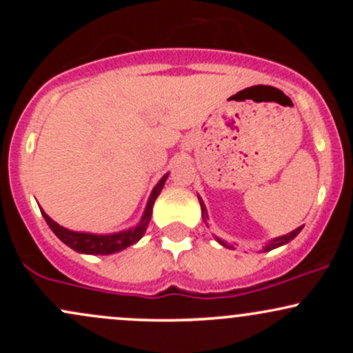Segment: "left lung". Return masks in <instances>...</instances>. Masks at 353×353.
<instances>
[{
    "label": "left lung",
    "mask_w": 353,
    "mask_h": 353,
    "mask_svg": "<svg viewBox=\"0 0 353 353\" xmlns=\"http://www.w3.org/2000/svg\"><path fill=\"white\" fill-rule=\"evenodd\" d=\"M197 199H199V204H201V210H202V219H204V222H205V224H208V219H209V216H208V209H205V204H204V201H202L199 196H197ZM302 229H303V225H301V228H297V229H294L292 232L285 234V236H281V237L270 239V241L267 242V244L264 245V249H262V252H269V250H272V249H277V247H281V245H285V244H289L290 241H294V239L299 236V232H301ZM216 241H217L219 244H221V245L228 247V249H234L232 245H229L228 242H225V241H222V239L216 237Z\"/></svg>",
    "instance_id": "1"
}]
</instances>
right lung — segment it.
Masks as SVG:
<instances>
[{
	"label": "right lung",
	"instance_id": "right-lung-1",
	"mask_svg": "<svg viewBox=\"0 0 353 353\" xmlns=\"http://www.w3.org/2000/svg\"><path fill=\"white\" fill-rule=\"evenodd\" d=\"M168 174H164L161 177V181L154 185L151 196H149L148 204H145V209L143 212V217L139 219V222L134 225V228H129L124 230H119V232L112 234H91V232H78V230H70L63 225H59L58 222H54L52 219L48 216L46 212L41 209V214L44 221L48 222L52 232L58 236L59 241H63L68 247H71L72 250L79 254H89V255H109L121 252V250L128 249L129 245L136 244L141 237L144 236L145 229H148L149 222H151L152 216V205L154 201L157 199V196L163 190L165 181H168Z\"/></svg>",
	"mask_w": 353,
	"mask_h": 353
}]
</instances>
